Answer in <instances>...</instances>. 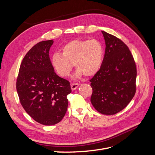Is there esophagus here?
<instances>
[{"label":"esophagus","mask_w":155,"mask_h":155,"mask_svg":"<svg viewBox=\"0 0 155 155\" xmlns=\"http://www.w3.org/2000/svg\"><path fill=\"white\" fill-rule=\"evenodd\" d=\"M70 86H71L72 90L74 91V90H76V89L78 87L79 83H73L71 84V85H70Z\"/></svg>","instance_id":"obj_1"}]
</instances>
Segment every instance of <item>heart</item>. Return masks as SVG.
<instances>
[{
    "label": "heart",
    "instance_id": "1",
    "mask_svg": "<svg viewBox=\"0 0 155 155\" xmlns=\"http://www.w3.org/2000/svg\"><path fill=\"white\" fill-rule=\"evenodd\" d=\"M104 53V47L96 39L74 40L63 46L61 55H52L51 65L56 73L63 78L69 76L73 64L78 70L76 77L83 74L91 76L100 68Z\"/></svg>",
    "mask_w": 155,
    "mask_h": 155
}]
</instances>
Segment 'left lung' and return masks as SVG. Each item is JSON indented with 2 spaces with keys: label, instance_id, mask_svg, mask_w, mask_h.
I'll return each mask as SVG.
<instances>
[{
  "label": "left lung",
  "instance_id": "8db88e82",
  "mask_svg": "<svg viewBox=\"0 0 155 155\" xmlns=\"http://www.w3.org/2000/svg\"><path fill=\"white\" fill-rule=\"evenodd\" d=\"M105 52L100 70L91 79V101L101 114L112 115L122 110L136 92L137 67L128 46L111 34L101 31Z\"/></svg>",
  "mask_w": 155,
  "mask_h": 155
}]
</instances>
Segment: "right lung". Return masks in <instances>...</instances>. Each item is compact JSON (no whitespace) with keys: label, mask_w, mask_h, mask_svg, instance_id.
Listing matches in <instances>:
<instances>
[{"label":"right lung","mask_w":155,"mask_h":155,"mask_svg":"<svg viewBox=\"0 0 155 155\" xmlns=\"http://www.w3.org/2000/svg\"><path fill=\"white\" fill-rule=\"evenodd\" d=\"M53 40L37 43L21 64L16 88L21 104L37 122L52 125L63 118L67 110L70 82L54 72L49 57Z\"/></svg>","instance_id":"right-lung-1"}]
</instances>
